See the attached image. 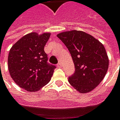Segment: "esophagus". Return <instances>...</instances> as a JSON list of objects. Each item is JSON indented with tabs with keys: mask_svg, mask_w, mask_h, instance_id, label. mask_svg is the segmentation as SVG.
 I'll list each match as a JSON object with an SVG mask.
<instances>
[{
	"mask_svg": "<svg viewBox=\"0 0 120 120\" xmlns=\"http://www.w3.org/2000/svg\"><path fill=\"white\" fill-rule=\"evenodd\" d=\"M61 66H62L61 63V62H59L58 64H57V67H58V68H61Z\"/></svg>",
	"mask_w": 120,
	"mask_h": 120,
	"instance_id": "esophagus-1",
	"label": "esophagus"
}]
</instances>
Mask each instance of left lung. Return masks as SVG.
<instances>
[{
	"label": "left lung",
	"instance_id": "left-lung-1",
	"mask_svg": "<svg viewBox=\"0 0 120 120\" xmlns=\"http://www.w3.org/2000/svg\"><path fill=\"white\" fill-rule=\"evenodd\" d=\"M70 52L75 72L68 78L70 84L82 94L95 89L109 68V57L103 44L81 30L65 31L56 35Z\"/></svg>",
	"mask_w": 120,
	"mask_h": 120
}]
</instances>
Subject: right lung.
<instances>
[{
  "label": "right lung",
  "instance_id": "obj_1",
  "mask_svg": "<svg viewBox=\"0 0 120 120\" xmlns=\"http://www.w3.org/2000/svg\"><path fill=\"white\" fill-rule=\"evenodd\" d=\"M50 33L41 35L32 32L14 44L8 55L11 77L21 88L37 91L50 81L56 67L48 64L44 46Z\"/></svg>",
  "mask_w": 120,
  "mask_h": 120
}]
</instances>
